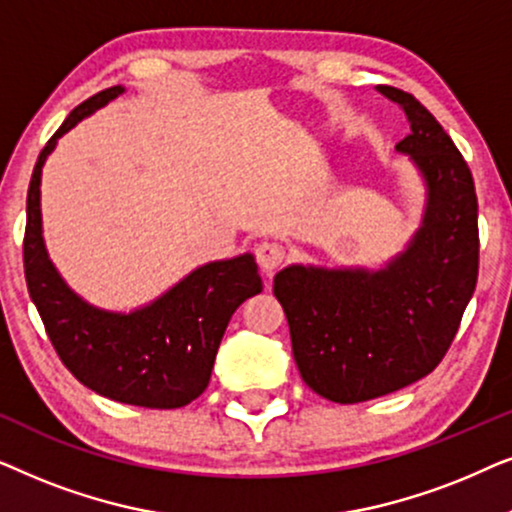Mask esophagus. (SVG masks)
Instances as JSON below:
<instances>
[{
	"label": "esophagus",
	"mask_w": 512,
	"mask_h": 512,
	"mask_svg": "<svg viewBox=\"0 0 512 512\" xmlns=\"http://www.w3.org/2000/svg\"><path fill=\"white\" fill-rule=\"evenodd\" d=\"M256 261L265 275L272 277L275 270L286 261V249L279 242H261L256 247Z\"/></svg>",
	"instance_id": "obj_1"
}]
</instances>
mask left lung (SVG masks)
Instances as JSON below:
<instances>
[{"label": "left lung", "instance_id": "obj_1", "mask_svg": "<svg viewBox=\"0 0 512 512\" xmlns=\"http://www.w3.org/2000/svg\"><path fill=\"white\" fill-rule=\"evenodd\" d=\"M377 93L410 123L396 149L410 153L429 184L422 230L387 270L293 265L272 286L300 377L333 403L370 401L429 375L478 284V195L468 163L422 102L394 86Z\"/></svg>", "mask_w": 512, "mask_h": 512}]
</instances>
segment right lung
Returning a JSON list of instances; mask_svg holds the SVG:
<instances>
[{
    "mask_svg": "<svg viewBox=\"0 0 512 512\" xmlns=\"http://www.w3.org/2000/svg\"><path fill=\"white\" fill-rule=\"evenodd\" d=\"M118 93L123 88L111 86L81 102L39 153L27 188L25 282L55 352L76 380L111 401L172 410L207 389L230 317L261 293L263 284L254 258L244 254L191 272L156 303L132 314L100 312L67 289L41 237V167L58 137Z\"/></svg>",
    "mask_w": 512,
    "mask_h": 512,
    "instance_id": "1",
    "label": "right lung"
}]
</instances>
